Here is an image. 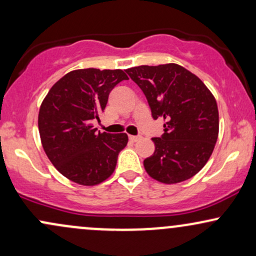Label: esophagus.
Masks as SVG:
<instances>
[{"mask_svg":"<svg viewBox=\"0 0 256 256\" xmlns=\"http://www.w3.org/2000/svg\"><path fill=\"white\" fill-rule=\"evenodd\" d=\"M128 140H130L131 142H137V140H140V136H128Z\"/></svg>","mask_w":256,"mask_h":256,"instance_id":"1","label":"esophagus"}]
</instances>
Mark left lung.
Segmentation results:
<instances>
[{
    "mask_svg": "<svg viewBox=\"0 0 256 256\" xmlns=\"http://www.w3.org/2000/svg\"><path fill=\"white\" fill-rule=\"evenodd\" d=\"M146 95L164 134L152 138L155 152L143 161L155 180L176 184L194 177L212 155L219 134L216 101L198 77L177 64L126 70Z\"/></svg>",
    "mask_w": 256,
    "mask_h": 256,
    "instance_id": "obj_1",
    "label": "left lung"
}]
</instances>
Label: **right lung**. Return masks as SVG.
Returning a JSON list of instances; mask_svg holds the SVG:
<instances>
[{
	"instance_id": "add662e5",
	"label": "right lung",
	"mask_w": 256,
	"mask_h": 256,
	"mask_svg": "<svg viewBox=\"0 0 256 256\" xmlns=\"http://www.w3.org/2000/svg\"><path fill=\"white\" fill-rule=\"evenodd\" d=\"M128 79L122 70H76L52 85L43 100L38 114L43 149L70 180L92 186L116 170L128 134L98 132L92 120L104 110L112 89Z\"/></svg>"
}]
</instances>
